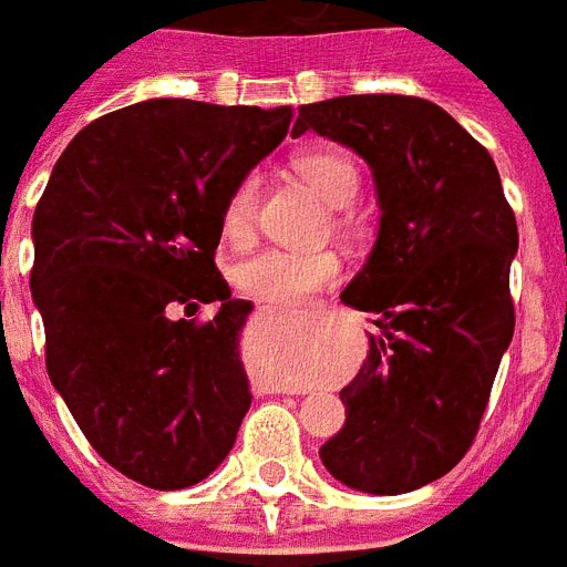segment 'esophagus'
I'll list each match as a JSON object with an SVG mask.
<instances>
[{
  "instance_id": "obj_1",
  "label": "esophagus",
  "mask_w": 567,
  "mask_h": 567,
  "mask_svg": "<svg viewBox=\"0 0 567 567\" xmlns=\"http://www.w3.org/2000/svg\"><path fill=\"white\" fill-rule=\"evenodd\" d=\"M258 390H279V388H272V384H258Z\"/></svg>"
}]
</instances>
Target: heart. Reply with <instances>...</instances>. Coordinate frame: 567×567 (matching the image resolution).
Wrapping results in <instances>:
<instances>
[{
	"instance_id": "obj_1",
	"label": "heart",
	"mask_w": 567,
	"mask_h": 567,
	"mask_svg": "<svg viewBox=\"0 0 567 567\" xmlns=\"http://www.w3.org/2000/svg\"><path fill=\"white\" fill-rule=\"evenodd\" d=\"M295 171L316 188L330 207H348L360 188L354 162L339 150H306L295 155ZM258 225V177H240L221 200L219 228L230 246L251 240ZM342 272L337 251L264 249L237 264L234 282L243 295L264 303H295L324 285H333Z\"/></svg>"
}]
</instances>
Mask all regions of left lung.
<instances>
[{"mask_svg":"<svg viewBox=\"0 0 567 567\" xmlns=\"http://www.w3.org/2000/svg\"><path fill=\"white\" fill-rule=\"evenodd\" d=\"M303 132L363 155L381 207L379 240L342 291L379 337L339 393L346 426L321 463L360 493H409L447 475L481 430L514 337L517 219L493 155L426 99L300 104L291 134Z\"/></svg>","mask_w":567,"mask_h":567,"instance_id":"left-lung-1","label":"left lung"}]
</instances>
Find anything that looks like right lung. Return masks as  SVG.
I'll list each match as a JSON object with an SVG mask.
<instances>
[{"label":"right lung","mask_w":567,"mask_h":567,"mask_svg":"<svg viewBox=\"0 0 567 567\" xmlns=\"http://www.w3.org/2000/svg\"><path fill=\"white\" fill-rule=\"evenodd\" d=\"M288 125L291 107L128 104L71 141L38 200L29 288L48 375L95 454L150 489L204 481L249 412L251 303L216 267L219 209ZM198 302L220 312L173 318Z\"/></svg>","instance_id":"obj_1"}]
</instances>
